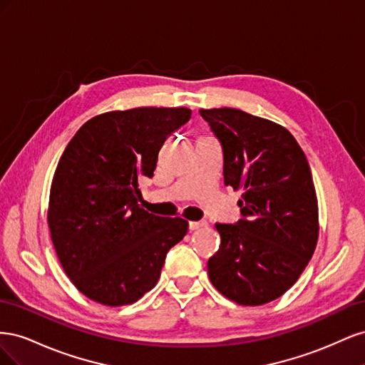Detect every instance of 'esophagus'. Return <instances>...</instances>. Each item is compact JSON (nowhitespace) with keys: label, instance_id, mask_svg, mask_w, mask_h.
Wrapping results in <instances>:
<instances>
[{"label":"esophagus","instance_id":"obj_1","mask_svg":"<svg viewBox=\"0 0 365 365\" xmlns=\"http://www.w3.org/2000/svg\"><path fill=\"white\" fill-rule=\"evenodd\" d=\"M207 225V222L205 220H197V222H189V228H190V231H195V230H200L201 227H205Z\"/></svg>","mask_w":365,"mask_h":365}]
</instances>
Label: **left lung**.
Instances as JSON below:
<instances>
[{
  "mask_svg": "<svg viewBox=\"0 0 365 365\" xmlns=\"http://www.w3.org/2000/svg\"><path fill=\"white\" fill-rule=\"evenodd\" d=\"M224 152V181L244 189L242 219L216 224L210 282L230 300L260 306L288 291L318 240V202L304 152L288 129L235 108L201 109Z\"/></svg>",
  "mask_w": 365,
  "mask_h": 365,
  "instance_id": "8db88e82",
  "label": "left lung"
}]
</instances>
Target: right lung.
I'll return each mask as SVG.
<instances>
[{"instance_id": "1", "label": "right lung", "mask_w": 365, "mask_h": 365, "mask_svg": "<svg viewBox=\"0 0 365 365\" xmlns=\"http://www.w3.org/2000/svg\"><path fill=\"white\" fill-rule=\"evenodd\" d=\"M187 108H134L96 115L76 132L53 176L48 227L65 274L105 306L135 303L157 284L165 254L187 233L182 217L138 204L158 152L190 120Z\"/></svg>"}]
</instances>
